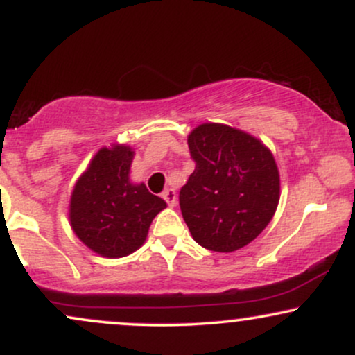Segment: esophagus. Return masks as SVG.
Listing matches in <instances>:
<instances>
[{
    "label": "esophagus",
    "mask_w": 355,
    "mask_h": 355,
    "mask_svg": "<svg viewBox=\"0 0 355 355\" xmlns=\"http://www.w3.org/2000/svg\"><path fill=\"white\" fill-rule=\"evenodd\" d=\"M164 198H165V202L168 203L170 207H177V203H178L177 190H173V189L165 190V191H164Z\"/></svg>",
    "instance_id": "1"
}]
</instances>
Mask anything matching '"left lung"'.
I'll return each instance as SVG.
<instances>
[{
  "mask_svg": "<svg viewBox=\"0 0 355 355\" xmlns=\"http://www.w3.org/2000/svg\"><path fill=\"white\" fill-rule=\"evenodd\" d=\"M187 141L197 165L180 190V209L191 237L220 254L248 245L280 200L270 148L243 130L211 121L195 126Z\"/></svg>",
  "mask_w": 355,
  "mask_h": 355,
  "instance_id": "obj_1",
  "label": "left lung"
}]
</instances>
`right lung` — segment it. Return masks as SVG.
Here are the masks:
<instances>
[{
    "instance_id": "right-lung-1",
    "label": "right lung",
    "mask_w": 355,
    "mask_h": 355,
    "mask_svg": "<svg viewBox=\"0 0 355 355\" xmlns=\"http://www.w3.org/2000/svg\"><path fill=\"white\" fill-rule=\"evenodd\" d=\"M133 146H101L75 182L68 218L71 230L89 250L121 259L145 243L153 218L166 207L144 182H132Z\"/></svg>"
}]
</instances>
